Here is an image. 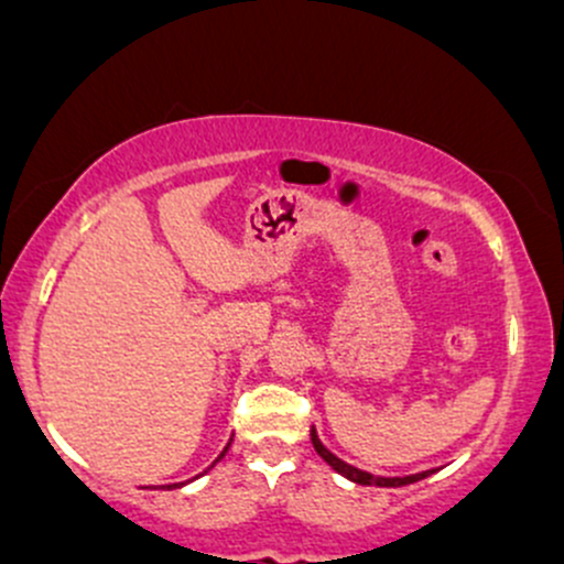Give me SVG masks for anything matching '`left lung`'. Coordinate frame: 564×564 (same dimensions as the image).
I'll return each instance as SVG.
<instances>
[{"label": "left lung", "instance_id": "obj_1", "mask_svg": "<svg viewBox=\"0 0 564 564\" xmlns=\"http://www.w3.org/2000/svg\"><path fill=\"white\" fill-rule=\"evenodd\" d=\"M312 446H314V452H317L319 457H323L325 463H328L330 468L336 470V474H341L344 478H349V481L360 484V487H405V484H414V481H420V478H425V476H430V474H435V470H422V474H414V476H398V478H384V476L366 474V470H360V468H355V465L344 463V459H338L336 454L325 449L323 441L317 438V430H314V427H312Z\"/></svg>", "mask_w": 564, "mask_h": 564}]
</instances>
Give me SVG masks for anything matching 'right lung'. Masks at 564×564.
Returning <instances> with one entry per match:
<instances>
[{"mask_svg": "<svg viewBox=\"0 0 564 564\" xmlns=\"http://www.w3.org/2000/svg\"><path fill=\"white\" fill-rule=\"evenodd\" d=\"M231 441H234V438H231ZM231 441H228V446H231ZM228 446H226V449H223V452H220V457H217V459H215V463H220V459H223V457H226ZM215 463H212V465H215ZM212 465H209V468H212ZM209 468H207V470H209ZM207 470H204V474H207ZM166 487H183V484H166Z\"/></svg>", "mask_w": 564, "mask_h": 564, "instance_id": "obj_1", "label": "right lung"}]
</instances>
